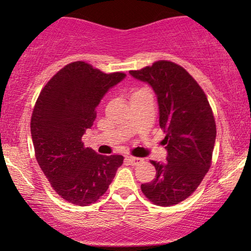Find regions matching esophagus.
Instances as JSON below:
<instances>
[{"instance_id": "esophagus-1", "label": "esophagus", "mask_w": 251, "mask_h": 251, "mask_svg": "<svg viewBox=\"0 0 251 251\" xmlns=\"http://www.w3.org/2000/svg\"><path fill=\"white\" fill-rule=\"evenodd\" d=\"M126 160L128 161L130 164H132V166H138L143 162V159H140V157H135V156H126Z\"/></svg>"}]
</instances>
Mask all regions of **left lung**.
Masks as SVG:
<instances>
[{
  "instance_id": "8db88e82",
  "label": "left lung",
  "mask_w": 251,
  "mask_h": 251,
  "mask_svg": "<svg viewBox=\"0 0 251 251\" xmlns=\"http://www.w3.org/2000/svg\"><path fill=\"white\" fill-rule=\"evenodd\" d=\"M129 73L155 92L159 123L166 132L167 163L151 161L156 176L142 184V191L157 205L177 204L197 190L211 166L216 140L211 107L198 82L179 65L160 60Z\"/></svg>"
}]
</instances>
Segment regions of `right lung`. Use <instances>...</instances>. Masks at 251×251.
Instances as JSON below:
<instances>
[{
  "mask_svg": "<svg viewBox=\"0 0 251 251\" xmlns=\"http://www.w3.org/2000/svg\"><path fill=\"white\" fill-rule=\"evenodd\" d=\"M126 76L74 61L61 68L37 98L30 120L35 157L53 190L71 203L97 201L122 166V155H100L81 139L94 125L106 92Z\"/></svg>",
  "mask_w": 251,
  "mask_h": 251,
  "instance_id": "1",
  "label": "right lung"
}]
</instances>
